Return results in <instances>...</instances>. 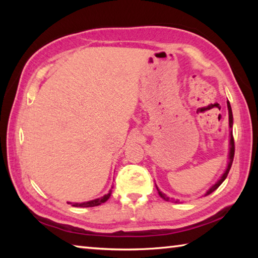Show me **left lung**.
I'll return each instance as SVG.
<instances>
[{
	"label": "left lung",
	"instance_id": "1",
	"mask_svg": "<svg viewBox=\"0 0 258 258\" xmlns=\"http://www.w3.org/2000/svg\"><path fill=\"white\" fill-rule=\"evenodd\" d=\"M228 109H229V123H230V127L232 128V124H233V116H232V110H231V106H230V102L228 101ZM230 145H231V148H230V160H229V164H228V168H226V171H225V173L223 174V175H222V177H221V180L218 181L217 183H215V184H214L211 189H209L208 191H207V194H206V196L207 195H211L213 191H215L218 186H220L221 184H222V182H223L225 178H226V176H228V173H229V171H230V168H231V166H232V161H233V157H234V140H233V135H232V132H231V140H230ZM158 194H159V196L160 197H163L164 199H166V200H168V198H166L165 196L161 194L160 191H158Z\"/></svg>",
	"mask_w": 258,
	"mask_h": 258
}]
</instances>
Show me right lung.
Returning a JSON list of instances; mask_svg holds the SVG:
<instances>
[{
	"instance_id": "1",
	"label": "right lung",
	"mask_w": 258,
	"mask_h": 258,
	"mask_svg": "<svg viewBox=\"0 0 258 258\" xmlns=\"http://www.w3.org/2000/svg\"><path fill=\"white\" fill-rule=\"evenodd\" d=\"M110 194L111 192H109L108 195L103 196V197L99 198V199H94V200H91V202H86V203H82V204H73L74 207H94V206H99V205H101L103 203H106L107 200L110 197Z\"/></svg>"
}]
</instances>
